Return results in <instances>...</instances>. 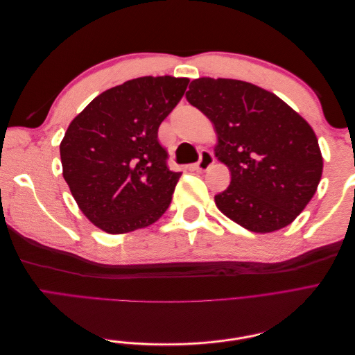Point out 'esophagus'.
Returning a JSON list of instances; mask_svg holds the SVG:
<instances>
[{
    "instance_id": "esophagus-1",
    "label": "esophagus",
    "mask_w": 355,
    "mask_h": 355,
    "mask_svg": "<svg viewBox=\"0 0 355 355\" xmlns=\"http://www.w3.org/2000/svg\"><path fill=\"white\" fill-rule=\"evenodd\" d=\"M213 163H214L213 154L210 151H207V149H202V151L200 153V161L196 164V168L200 171H206Z\"/></svg>"
}]
</instances>
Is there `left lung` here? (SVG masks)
<instances>
[{
  "label": "left lung",
  "instance_id": "left-lung-1",
  "mask_svg": "<svg viewBox=\"0 0 355 355\" xmlns=\"http://www.w3.org/2000/svg\"><path fill=\"white\" fill-rule=\"evenodd\" d=\"M188 102L213 123L214 155L231 184L214 196L225 216L257 234L292 223L314 197L323 173L317 136L274 93L231 78L191 81Z\"/></svg>",
  "mask_w": 355,
  "mask_h": 355
}]
</instances>
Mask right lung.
<instances>
[{"label":"right lung","instance_id":"1","mask_svg":"<svg viewBox=\"0 0 355 355\" xmlns=\"http://www.w3.org/2000/svg\"><path fill=\"white\" fill-rule=\"evenodd\" d=\"M188 78L141 77L101 93L60 142L62 175L94 227L108 234L146 228L163 216L182 171L167 167L158 127Z\"/></svg>","mask_w":355,"mask_h":355}]
</instances>
